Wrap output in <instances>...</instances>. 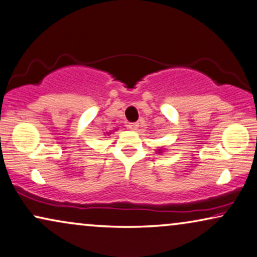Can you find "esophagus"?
Wrapping results in <instances>:
<instances>
[{
	"mask_svg": "<svg viewBox=\"0 0 257 257\" xmlns=\"http://www.w3.org/2000/svg\"><path fill=\"white\" fill-rule=\"evenodd\" d=\"M128 126L132 129V131H138L139 123H138V122H131V123H129V124H128Z\"/></svg>",
	"mask_w": 257,
	"mask_h": 257,
	"instance_id": "esophagus-1",
	"label": "esophagus"
}]
</instances>
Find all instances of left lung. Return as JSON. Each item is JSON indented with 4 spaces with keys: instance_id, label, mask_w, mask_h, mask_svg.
Masks as SVG:
<instances>
[{
    "instance_id": "obj_1",
    "label": "left lung",
    "mask_w": 257,
    "mask_h": 257,
    "mask_svg": "<svg viewBox=\"0 0 257 257\" xmlns=\"http://www.w3.org/2000/svg\"><path fill=\"white\" fill-rule=\"evenodd\" d=\"M159 152H161V149H160V150H159Z\"/></svg>"
}]
</instances>
